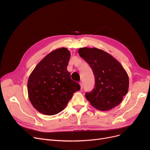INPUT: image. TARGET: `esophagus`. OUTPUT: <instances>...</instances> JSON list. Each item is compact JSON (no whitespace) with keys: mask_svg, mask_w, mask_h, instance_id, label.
Here are the masks:
<instances>
[{"mask_svg":"<svg viewBox=\"0 0 150 150\" xmlns=\"http://www.w3.org/2000/svg\"><path fill=\"white\" fill-rule=\"evenodd\" d=\"M80 84L81 89H83V83H82V82H80Z\"/></svg>","mask_w":150,"mask_h":150,"instance_id":"1","label":"esophagus"}]
</instances>
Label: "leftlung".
Wrapping results in <instances>:
<instances>
[{
	"instance_id": "8db88e82",
	"label": "left lung",
	"mask_w": 150,
	"mask_h": 150,
	"mask_svg": "<svg viewBox=\"0 0 150 150\" xmlns=\"http://www.w3.org/2000/svg\"><path fill=\"white\" fill-rule=\"evenodd\" d=\"M80 57L87 62L95 76V87L85 97L100 111H108L119 105L128 93L129 78L120 63L107 52L83 47L78 50Z\"/></svg>"
}]
</instances>
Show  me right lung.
Segmentation results:
<instances>
[{"instance_id": "obj_1", "label": "right lung", "mask_w": 150, "mask_h": 150, "mask_svg": "<svg viewBox=\"0 0 150 150\" xmlns=\"http://www.w3.org/2000/svg\"><path fill=\"white\" fill-rule=\"evenodd\" d=\"M70 52L66 48L54 50L45 56L30 74L28 98L38 111L53 115L61 112L80 86L71 79L67 67Z\"/></svg>"}]
</instances>
